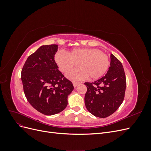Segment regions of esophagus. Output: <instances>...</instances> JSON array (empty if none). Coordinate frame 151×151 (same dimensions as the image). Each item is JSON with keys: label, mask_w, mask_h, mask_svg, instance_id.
<instances>
[{"label": "esophagus", "mask_w": 151, "mask_h": 151, "mask_svg": "<svg viewBox=\"0 0 151 151\" xmlns=\"http://www.w3.org/2000/svg\"><path fill=\"white\" fill-rule=\"evenodd\" d=\"M79 84H80V83H79V82H73V85H74V87H76Z\"/></svg>", "instance_id": "34e87169"}]
</instances>
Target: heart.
<instances>
[{"instance_id":"obj_1","label":"heart","mask_w":151,"mask_h":151,"mask_svg":"<svg viewBox=\"0 0 151 151\" xmlns=\"http://www.w3.org/2000/svg\"><path fill=\"white\" fill-rule=\"evenodd\" d=\"M55 60L59 69L63 73L79 65L80 68L69 72L67 75L72 80H80L86 77L90 79H98L107 72L110 63L107 55L96 48L74 49L67 55L58 52L55 56Z\"/></svg>"}]
</instances>
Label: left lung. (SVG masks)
<instances>
[{
  "label": "left lung",
  "instance_id": "left-lung-1",
  "mask_svg": "<svg viewBox=\"0 0 151 151\" xmlns=\"http://www.w3.org/2000/svg\"><path fill=\"white\" fill-rule=\"evenodd\" d=\"M87 92L84 101L87 109L93 115L106 118L115 113L125 97L127 86L122 63L111 54L107 74L93 83H85Z\"/></svg>",
  "mask_w": 151,
  "mask_h": 151
}]
</instances>
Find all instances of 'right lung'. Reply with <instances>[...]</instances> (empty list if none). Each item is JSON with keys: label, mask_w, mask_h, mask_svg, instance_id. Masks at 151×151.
I'll use <instances>...</instances> for the list:
<instances>
[{"label": "right lung", "mask_w": 151, "mask_h": 151, "mask_svg": "<svg viewBox=\"0 0 151 151\" xmlns=\"http://www.w3.org/2000/svg\"><path fill=\"white\" fill-rule=\"evenodd\" d=\"M58 45L40 47L27 58L21 78L25 96L36 110L45 115L61 112L74 89L72 83L58 70L55 61Z\"/></svg>", "instance_id": "1"}]
</instances>
